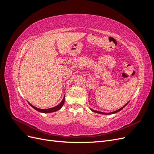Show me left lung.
Wrapping results in <instances>:
<instances>
[{
    "label": "left lung",
    "mask_w": 154,
    "mask_h": 154,
    "mask_svg": "<svg viewBox=\"0 0 154 154\" xmlns=\"http://www.w3.org/2000/svg\"><path fill=\"white\" fill-rule=\"evenodd\" d=\"M127 105H125L123 107H122V108H121V109H119V110H116V111H114V112H110V113H105V112H99V111H97V110H92V109H91V110L92 111H93V112H96V113H99V114H114V113H116V112H119V111H120L121 110H122L124 107Z\"/></svg>",
    "instance_id": "8db88e82"
}]
</instances>
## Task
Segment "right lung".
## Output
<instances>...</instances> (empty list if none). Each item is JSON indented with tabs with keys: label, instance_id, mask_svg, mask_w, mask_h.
Returning <instances> with one entry per match:
<instances>
[{
	"label": "right lung",
	"instance_id": "right-lung-1",
	"mask_svg": "<svg viewBox=\"0 0 154 154\" xmlns=\"http://www.w3.org/2000/svg\"><path fill=\"white\" fill-rule=\"evenodd\" d=\"M64 101H65V96L63 97V100L61 101V103H60L59 105H58L57 106H56L54 107H53V108H51V109H38L35 107V106L32 105L31 104L29 103L32 108L35 109L36 110L40 112H43V113H50V112H56L58 110H60V109L62 108V106H63V103H64Z\"/></svg>",
	"mask_w": 154,
	"mask_h": 154
}]
</instances>
